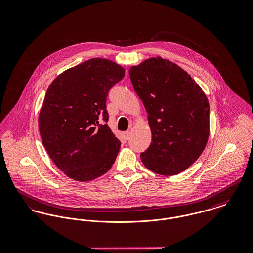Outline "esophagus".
I'll list each match as a JSON object with an SVG mask.
<instances>
[{"instance_id":"1","label":"esophagus","mask_w":253,"mask_h":253,"mask_svg":"<svg viewBox=\"0 0 253 253\" xmlns=\"http://www.w3.org/2000/svg\"><path fill=\"white\" fill-rule=\"evenodd\" d=\"M123 136H124V138L127 140V139L130 137V131H126V132H124V133H123Z\"/></svg>"}]
</instances>
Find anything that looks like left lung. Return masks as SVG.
Here are the masks:
<instances>
[{
	"instance_id": "1",
	"label": "left lung",
	"mask_w": 253,
	"mask_h": 253,
	"mask_svg": "<svg viewBox=\"0 0 253 253\" xmlns=\"http://www.w3.org/2000/svg\"><path fill=\"white\" fill-rule=\"evenodd\" d=\"M142 101L152 140L140 154L157 174L176 175L202 154L210 134L209 101L184 69L161 57L145 59L129 70Z\"/></svg>"
}]
</instances>
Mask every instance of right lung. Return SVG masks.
Here are the masks:
<instances>
[{
  "label": "right lung",
  "mask_w": 253,
  "mask_h": 253,
  "mask_svg": "<svg viewBox=\"0 0 253 253\" xmlns=\"http://www.w3.org/2000/svg\"><path fill=\"white\" fill-rule=\"evenodd\" d=\"M125 69L107 58L71 67L49 85L39 117L47 153L69 178L87 182L113 167L120 141L108 124L106 100Z\"/></svg>",
  "instance_id": "obj_1"
}]
</instances>
